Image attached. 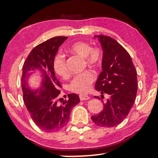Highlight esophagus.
Instances as JSON below:
<instances>
[{
  "mask_svg": "<svg viewBox=\"0 0 158 158\" xmlns=\"http://www.w3.org/2000/svg\"><path fill=\"white\" fill-rule=\"evenodd\" d=\"M90 97H89L88 95H79V99L80 100H89Z\"/></svg>",
  "mask_w": 158,
  "mask_h": 158,
  "instance_id": "esophagus-1",
  "label": "esophagus"
}]
</instances>
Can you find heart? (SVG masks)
<instances>
[{
	"label": "heart",
	"mask_w": 158,
	"mask_h": 158,
	"mask_svg": "<svg viewBox=\"0 0 158 158\" xmlns=\"http://www.w3.org/2000/svg\"><path fill=\"white\" fill-rule=\"evenodd\" d=\"M72 52L84 58L85 64L91 68H98L102 63V53L98 48H91L90 45L84 42H77L70 47ZM53 68L58 76L65 78L68 76V69L67 67L65 56L58 52L53 59ZM95 79V74L90 70L84 71L77 74L72 79L69 84L70 91L84 94L90 89V85Z\"/></svg>",
	"instance_id": "1"
}]
</instances>
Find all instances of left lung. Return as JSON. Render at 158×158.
I'll return each instance as SVG.
<instances>
[{
    "label": "left lung",
    "instance_id": "left-lung-1",
    "mask_svg": "<svg viewBox=\"0 0 158 158\" xmlns=\"http://www.w3.org/2000/svg\"><path fill=\"white\" fill-rule=\"evenodd\" d=\"M103 49L102 71L95 83V90L109 98L104 109L91 116L100 127H112L123 121L135 103L137 93V77L132 58L126 49L114 38L98 35Z\"/></svg>",
    "mask_w": 158,
    "mask_h": 158
}]
</instances>
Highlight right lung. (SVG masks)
<instances>
[{
    "mask_svg": "<svg viewBox=\"0 0 158 158\" xmlns=\"http://www.w3.org/2000/svg\"><path fill=\"white\" fill-rule=\"evenodd\" d=\"M68 37L58 36L34 47L26 58L23 65L21 89L23 99L31 118L40 129L44 132L60 130L68 123L71 109L79 103V96L68 94V99L62 103L58 99L62 85L56 77L53 59L58 49ZM39 69L44 79L40 90L33 91L28 87L29 73Z\"/></svg>",
    "mask_w": 158,
    "mask_h": 158,
    "instance_id": "right-lung-1",
    "label": "right lung"
}]
</instances>
